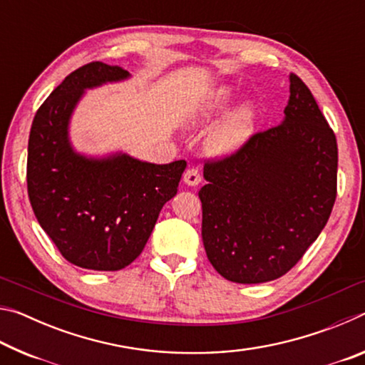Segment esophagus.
<instances>
[{
    "label": "esophagus",
    "mask_w": 365,
    "mask_h": 365,
    "mask_svg": "<svg viewBox=\"0 0 365 365\" xmlns=\"http://www.w3.org/2000/svg\"><path fill=\"white\" fill-rule=\"evenodd\" d=\"M201 180H202L201 172L197 170L196 168H190V169L185 170V174H183V182L187 183V185H190V187H196V185L200 183Z\"/></svg>",
    "instance_id": "esophagus-1"
}]
</instances>
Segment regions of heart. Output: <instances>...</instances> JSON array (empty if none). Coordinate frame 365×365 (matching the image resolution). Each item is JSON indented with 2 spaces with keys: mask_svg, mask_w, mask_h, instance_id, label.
I'll return each mask as SVG.
<instances>
[{
  "mask_svg": "<svg viewBox=\"0 0 365 365\" xmlns=\"http://www.w3.org/2000/svg\"><path fill=\"white\" fill-rule=\"evenodd\" d=\"M232 95V90L227 86H222L211 96L207 101L205 110L207 114L214 113L215 109H220L227 103ZM252 123H255V110L250 104H243L238 109H235L227 119L212 132L209 138V146L215 153H230L242 146L246 138L252 132Z\"/></svg>",
  "mask_w": 365,
  "mask_h": 365,
  "instance_id": "obj_1",
  "label": "heart"
}]
</instances>
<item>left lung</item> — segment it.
Segmentation results:
<instances>
[{"label": "left lung", "instance_id": "obj_1", "mask_svg": "<svg viewBox=\"0 0 365 365\" xmlns=\"http://www.w3.org/2000/svg\"><path fill=\"white\" fill-rule=\"evenodd\" d=\"M336 137L302 80L289 76L280 125L207 159L200 190L209 262L235 283L280 279L304 256L336 200Z\"/></svg>", "mask_w": 365, "mask_h": 365}]
</instances>
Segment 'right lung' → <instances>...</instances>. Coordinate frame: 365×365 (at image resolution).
I'll use <instances>...</instances> for the list:
<instances>
[{
  "label": "right lung",
  "mask_w": 365,
  "mask_h": 365,
  "mask_svg": "<svg viewBox=\"0 0 365 365\" xmlns=\"http://www.w3.org/2000/svg\"><path fill=\"white\" fill-rule=\"evenodd\" d=\"M127 77L100 61L78 67L46 98L30 128V205L61 255L82 269L120 270L133 262L187 168L183 159L158 165L127 154L86 159L73 153L67 125L83 90Z\"/></svg>",
  "instance_id": "obj_1"
}]
</instances>
